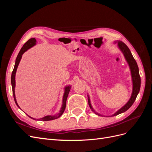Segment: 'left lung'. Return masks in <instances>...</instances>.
I'll return each instance as SVG.
<instances>
[{"instance_id":"obj_1","label":"left lung","mask_w":152,"mask_h":152,"mask_svg":"<svg viewBox=\"0 0 152 152\" xmlns=\"http://www.w3.org/2000/svg\"><path fill=\"white\" fill-rule=\"evenodd\" d=\"M115 42L118 43V48L120 49L121 51L122 52L129 66L131 72L132 80V92L131 98L128 101V102L120 110H118L116 113H115L112 116H115L118 114L125 112L131 107L132 104L135 102L137 96L140 92V87H141V78H140V73H139V68H138V66H137L136 60L132 56L131 50L128 48V47L126 45V44H124L123 42H122V41H117V42L116 41V42ZM87 97H88V104L92 111L94 112L96 114L98 115L102 116V115L96 113L94 111L93 108L91 106L89 95H87Z\"/></svg>"}]
</instances>
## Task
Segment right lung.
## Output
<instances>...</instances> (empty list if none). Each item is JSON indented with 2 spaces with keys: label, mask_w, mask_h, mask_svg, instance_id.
Masks as SVG:
<instances>
[{
  "label": "right lung",
  "mask_w": 152,
  "mask_h": 152,
  "mask_svg": "<svg viewBox=\"0 0 152 152\" xmlns=\"http://www.w3.org/2000/svg\"><path fill=\"white\" fill-rule=\"evenodd\" d=\"M36 44V39L35 38H31L30 39H29L27 42L23 45V46L22 47V48L21 49L20 51L19 52L18 54V56L16 58V61H15V67H14L13 71L12 72V75H11V85H12V94H13V97H14V99H15V102L16 104V105L18 106V107L20 108L19 105L18 104L16 99V97H15V86H16V82H15V75H16V72L17 70V68L18 65H19L20 61L21 59L22 55L23 54L25 51H26L28 49L31 48V47H33L34 45H35ZM71 89V86H68L65 87V93H64L63 94V104H62V107L61 108L60 111L59 112L56 114L54 115H47L45 117H44L41 118L39 119H37V120L39 121H52V120H54V119H56L58 118H59L60 117L61 115L63 113L64 111H65V108H66V99L68 97V95L69 94V92H70ZM29 117H30L32 119H34V120H36L35 118H32L30 116H28Z\"/></svg>",
  "instance_id": "add662e5"
}]
</instances>
